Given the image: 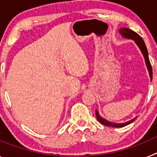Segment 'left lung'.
<instances>
[{
  "mask_svg": "<svg viewBox=\"0 0 157 157\" xmlns=\"http://www.w3.org/2000/svg\"><path fill=\"white\" fill-rule=\"evenodd\" d=\"M120 33L126 38H130V39H133L134 40V41L136 42V44L138 45V46L139 47L140 49H141V52L143 54L144 58H145V63H146V66L148 67V70H149V75H150V78L151 81L152 79V65H151L150 61H149V54H148V50H147V48L145 46V44L144 42L143 39L141 38V36L139 35L138 34H137L136 32L133 31V30H130L128 28H122L120 30ZM96 117L98 119V121L101 123V124H103L105 126H108V127H125V126L128 125L130 123H133V122L135 120V119L137 117H135L133 120H130L128 122H126V123H112V122H109L108 120H105L102 117H101L98 113V112L96 110Z\"/></svg>",
  "mask_w": 157,
  "mask_h": 157,
  "instance_id": "obj_1",
  "label": "left lung"
}]
</instances>
